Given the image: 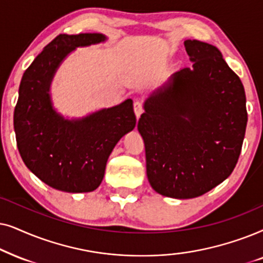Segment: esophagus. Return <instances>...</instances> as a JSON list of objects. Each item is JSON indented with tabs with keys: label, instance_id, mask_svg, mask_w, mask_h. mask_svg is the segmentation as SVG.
<instances>
[{
	"label": "esophagus",
	"instance_id": "obj_1",
	"mask_svg": "<svg viewBox=\"0 0 263 263\" xmlns=\"http://www.w3.org/2000/svg\"><path fill=\"white\" fill-rule=\"evenodd\" d=\"M134 108H135L136 117H137V118L141 117V114L143 113V102H142V100H139V99L136 100L135 103H134Z\"/></svg>",
	"mask_w": 263,
	"mask_h": 263
}]
</instances>
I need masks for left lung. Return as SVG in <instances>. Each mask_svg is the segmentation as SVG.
I'll list each match as a JSON object with an SVG mask.
<instances>
[{"label": "left lung", "mask_w": 263, "mask_h": 263, "mask_svg": "<svg viewBox=\"0 0 263 263\" xmlns=\"http://www.w3.org/2000/svg\"><path fill=\"white\" fill-rule=\"evenodd\" d=\"M192 66L173 73L144 102L138 131L152 187L172 198H195L236 167L248 122L239 77L216 47L184 42Z\"/></svg>", "instance_id": "left-lung-1"}]
</instances>
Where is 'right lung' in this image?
Masks as SVG:
<instances>
[{
	"instance_id": "obj_1",
	"label": "right lung",
	"mask_w": 263,
	"mask_h": 263,
	"mask_svg": "<svg viewBox=\"0 0 263 263\" xmlns=\"http://www.w3.org/2000/svg\"><path fill=\"white\" fill-rule=\"evenodd\" d=\"M106 41L101 33L59 34L24 73L14 109L16 144L26 167L49 186L65 192L96 190L107 160L122 136L136 126L131 99L85 118L56 113L50 84L69 52Z\"/></svg>"
}]
</instances>
